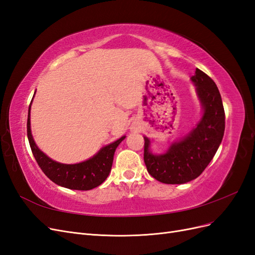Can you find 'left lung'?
<instances>
[{
  "label": "left lung",
  "mask_w": 255,
  "mask_h": 255,
  "mask_svg": "<svg viewBox=\"0 0 255 255\" xmlns=\"http://www.w3.org/2000/svg\"><path fill=\"white\" fill-rule=\"evenodd\" d=\"M190 81L202 106V117L190 132L172 141L165 153L154 154L144 138L143 159L148 172L165 184H184L201 174L215 156L225 134V110L215 82L200 69Z\"/></svg>",
  "instance_id": "8db88e82"
}]
</instances>
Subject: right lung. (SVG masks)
I'll use <instances>...</instances> for the list:
<instances>
[{
  "mask_svg": "<svg viewBox=\"0 0 255 255\" xmlns=\"http://www.w3.org/2000/svg\"><path fill=\"white\" fill-rule=\"evenodd\" d=\"M36 92V91H35ZM35 96V94H34ZM34 98V97H33ZM33 102V100H32ZM28 107L27 117V138L33 155L41 168L43 173L49 179L61 187L73 190H90L101 185L109 176L113 166L114 154L120 142L125 139L122 136L116 141L103 146L97 154L78 164H61L50 158L44 154L37 144L30 130V105Z\"/></svg>",
  "mask_w": 255,
  "mask_h": 255,
  "instance_id": "add662e5",
  "label": "right lung"
}]
</instances>
